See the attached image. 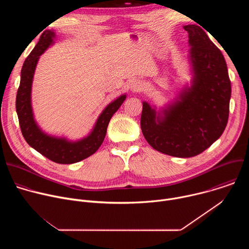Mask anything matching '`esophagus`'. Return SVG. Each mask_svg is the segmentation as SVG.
Returning <instances> with one entry per match:
<instances>
[{"mask_svg": "<svg viewBox=\"0 0 249 249\" xmlns=\"http://www.w3.org/2000/svg\"><path fill=\"white\" fill-rule=\"evenodd\" d=\"M130 89L133 92H139L142 90V89H143V84H142V82L140 80H135L132 82Z\"/></svg>", "mask_w": 249, "mask_h": 249, "instance_id": "34e87169", "label": "esophagus"}]
</instances>
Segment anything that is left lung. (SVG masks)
Segmentation results:
<instances>
[{
    "label": "left lung",
    "mask_w": 249,
    "mask_h": 249,
    "mask_svg": "<svg viewBox=\"0 0 249 249\" xmlns=\"http://www.w3.org/2000/svg\"><path fill=\"white\" fill-rule=\"evenodd\" d=\"M183 28L189 37L191 85L158 112L144 101L141 129L155 150L191 158L208 149L225 131L231 87L225 58L203 28L196 24Z\"/></svg>",
    "instance_id": "1"
}]
</instances>
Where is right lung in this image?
Segmentation results:
<instances>
[{
	"mask_svg": "<svg viewBox=\"0 0 249 249\" xmlns=\"http://www.w3.org/2000/svg\"><path fill=\"white\" fill-rule=\"evenodd\" d=\"M55 32L45 30L35 45L34 49L25 59L21 72L20 83L17 93L16 109L22 136L26 143L46 157L50 160L71 164L81 161L93 155L101 146L106 135V130L113 114L119 109L126 99V94H122L109 103L97 118L92 131L79 141H69L66 138L54 137L43 132L34 119L31 106L32 81L37 62L41 54L54 43Z\"/></svg>",
	"mask_w": 249,
	"mask_h": 249,
	"instance_id": "obj_1",
	"label": "right lung"
}]
</instances>
